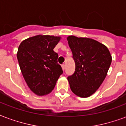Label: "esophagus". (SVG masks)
Wrapping results in <instances>:
<instances>
[{
	"instance_id": "obj_1",
	"label": "esophagus",
	"mask_w": 126,
	"mask_h": 126,
	"mask_svg": "<svg viewBox=\"0 0 126 126\" xmlns=\"http://www.w3.org/2000/svg\"><path fill=\"white\" fill-rule=\"evenodd\" d=\"M61 67L63 69V70H65V65L64 64H63V65H61Z\"/></svg>"
}]
</instances>
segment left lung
Returning a JSON list of instances; mask_svg holds the SVG:
<instances>
[{
  "instance_id": "8db88e82",
  "label": "left lung",
  "mask_w": 126,
  "mask_h": 126,
  "mask_svg": "<svg viewBox=\"0 0 126 126\" xmlns=\"http://www.w3.org/2000/svg\"><path fill=\"white\" fill-rule=\"evenodd\" d=\"M67 39L76 63L74 74L67 78L70 88L78 96L89 97L107 76L111 53L106 46L92 38L69 36Z\"/></svg>"
}]
</instances>
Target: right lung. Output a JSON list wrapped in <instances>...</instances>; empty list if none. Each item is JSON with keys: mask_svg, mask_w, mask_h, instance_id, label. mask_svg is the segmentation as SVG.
I'll return each mask as SVG.
<instances>
[{"mask_svg": "<svg viewBox=\"0 0 126 126\" xmlns=\"http://www.w3.org/2000/svg\"><path fill=\"white\" fill-rule=\"evenodd\" d=\"M60 36L37 35L24 40L18 48L17 57L23 78L30 89L38 96L54 89L63 70L53 49Z\"/></svg>", "mask_w": 126, "mask_h": 126, "instance_id": "add662e5", "label": "right lung"}]
</instances>
